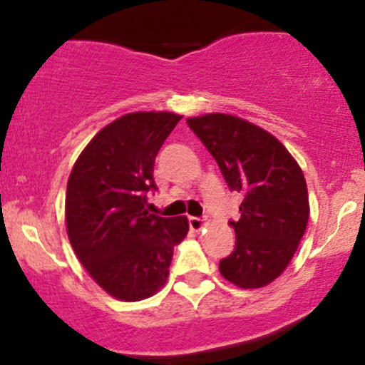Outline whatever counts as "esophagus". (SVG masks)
Returning a JSON list of instances; mask_svg holds the SVG:
<instances>
[{
    "mask_svg": "<svg viewBox=\"0 0 365 365\" xmlns=\"http://www.w3.org/2000/svg\"><path fill=\"white\" fill-rule=\"evenodd\" d=\"M204 221L200 220V217H195V216H190L188 217V226H190L192 230H194V232H200V230L204 228Z\"/></svg>",
    "mask_w": 365,
    "mask_h": 365,
    "instance_id": "esophagus-1",
    "label": "esophagus"
}]
</instances>
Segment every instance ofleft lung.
<instances>
[{"label": "left lung", "mask_w": 365, "mask_h": 365, "mask_svg": "<svg viewBox=\"0 0 365 365\" xmlns=\"http://www.w3.org/2000/svg\"><path fill=\"white\" fill-rule=\"evenodd\" d=\"M188 127L216 159L230 190L244 195L235 250L220 273L240 288H261L287 269L309 221L304 173L287 148L257 125L225 113L195 116Z\"/></svg>", "instance_id": "8db88e82"}]
</instances>
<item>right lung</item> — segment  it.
<instances>
[{"label":"right lung","instance_id":"obj_1","mask_svg":"<svg viewBox=\"0 0 365 365\" xmlns=\"http://www.w3.org/2000/svg\"><path fill=\"white\" fill-rule=\"evenodd\" d=\"M182 116L128 113L99 130L75 161L66 185V232L78 261L111 297H153L170 274L173 247L187 237L185 216L145 209L163 142Z\"/></svg>","mask_w":365,"mask_h":365}]
</instances>
